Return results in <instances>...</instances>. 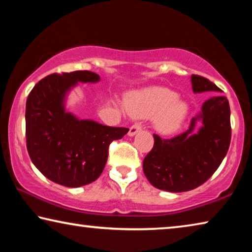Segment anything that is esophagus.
Segmentation results:
<instances>
[{
  "mask_svg": "<svg viewBox=\"0 0 252 252\" xmlns=\"http://www.w3.org/2000/svg\"><path fill=\"white\" fill-rule=\"evenodd\" d=\"M141 130H142L141 125H139V123H135V125H133L130 127L129 133H127V134H129V136H134L136 133H139V132Z\"/></svg>",
  "mask_w": 252,
  "mask_h": 252,
  "instance_id": "obj_1",
  "label": "esophagus"
}]
</instances>
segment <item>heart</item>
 Listing matches in <instances>:
<instances>
[{
	"mask_svg": "<svg viewBox=\"0 0 252 252\" xmlns=\"http://www.w3.org/2000/svg\"><path fill=\"white\" fill-rule=\"evenodd\" d=\"M126 109L138 118L153 117L156 129L161 133H172L180 129L188 117L189 106L174 91L163 87H152L135 91L127 96Z\"/></svg>",
	"mask_w": 252,
	"mask_h": 252,
	"instance_id": "b5f03b06",
	"label": "heart"
}]
</instances>
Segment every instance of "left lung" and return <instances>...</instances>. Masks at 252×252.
<instances>
[{
	"mask_svg": "<svg viewBox=\"0 0 252 252\" xmlns=\"http://www.w3.org/2000/svg\"><path fill=\"white\" fill-rule=\"evenodd\" d=\"M193 93L221 92L215 83L191 75ZM155 146L143 160V172L157 189L185 192L210 178L227 155L231 140L230 106L225 96L204 101L190 127L172 139L153 134Z\"/></svg>",
	"mask_w": 252,
	"mask_h": 252,
	"instance_id": "1",
	"label": "left lung"
}]
</instances>
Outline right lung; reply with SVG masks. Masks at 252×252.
Instances as JSON below:
<instances>
[{
	"label": "right lung",
	"mask_w": 252,
	"mask_h": 252,
	"mask_svg": "<svg viewBox=\"0 0 252 252\" xmlns=\"http://www.w3.org/2000/svg\"><path fill=\"white\" fill-rule=\"evenodd\" d=\"M99 81L90 71L53 73L36 83L28 96V152L36 169L58 185L78 188L95 181L108 160L109 144L129 131L79 119L67 110V96L79 82Z\"/></svg>",
	"instance_id": "add662e5"
}]
</instances>
